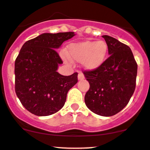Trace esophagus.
Masks as SVG:
<instances>
[{"label":"esophagus","instance_id":"1","mask_svg":"<svg viewBox=\"0 0 150 150\" xmlns=\"http://www.w3.org/2000/svg\"><path fill=\"white\" fill-rule=\"evenodd\" d=\"M78 80H83L84 79V75L81 72H79L78 73Z\"/></svg>","mask_w":150,"mask_h":150}]
</instances>
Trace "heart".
Wrapping results in <instances>:
<instances>
[{
	"instance_id": "obj_1",
	"label": "heart",
	"mask_w": 150,
	"mask_h": 150,
	"mask_svg": "<svg viewBox=\"0 0 150 150\" xmlns=\"http://www.w3.org/2000/svg\"><path fill=\"white\" fill-rule=\"evenodd\" d=\"M108 51V45L103 40L72 44L67 48L68 56L72 60L82 62L83 67L88 70L101 66L106 59Z\"/></svg>"
}]
</instances>
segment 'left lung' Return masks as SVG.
Listing matches in <instances>:
<instances>
[{
  "label": "left lung",
  "mask_w": 150,
  "mask_h": 150,
  "mask_svg": "<svg viewBox=\"0 0 150 150\" xmlns=\"http://www.w3.org/2000/svg\"><path fill=\"white\" fill-rule=\"evenodd\" d=\"M103 37L110 56L97 69L83 71L90 85L85 103L94 114L111 117L130 101L136 88L138 65L128 46L111 36Z\"/></svg>",
  "instance_id": "obj_1"
}]
</instances>
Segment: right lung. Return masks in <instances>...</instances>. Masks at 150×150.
<instances>
[{
    "label": "right lung",
    "mask_w": 150,
    "mask_h": 150,
    "mask_svg": "<svg viewBox=\"0 0 150 150\" xmlns=\"http://www.w3.org/2000/svg\"><path fill=\"white\" fill-rule=\"evenodd\" d=\"M74 36V32L42 33L20 49L14 64V88L31 114L45 117L59 111L68 91L78 82L77 72L64 76L56 71L63 62L55 49Z\"/></svg>",
    "instance_id": "1"
}]
</instances>
